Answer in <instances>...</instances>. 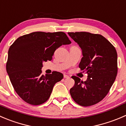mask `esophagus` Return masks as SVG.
Instances as JSON below:
<instances>
[{
	"instance_id": "obj_1",
	"label": "esophagus",
	"mask_w": 126,
	"mask_h": 126,
	"mask_svg": "<svg viewBox=\"0 0 126 126\" xmlns=\"http://www.w3.org/2000/svg\"><path fill=\"white\" fill-rule=\"evenodd\" d=\"M64 78H66V79H69V76L68 75H66V74H64Z\"/></svg>"
}]
</instances>
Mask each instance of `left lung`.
Masks as SVG:
<instances>
[{
	"instance_id": "1",
	"label": "left lung",
	"mask_w": 126,
	"mask_h": 126,
	"mask_svg": "<svg viewBox=\"0 0 126 126\" xmlns=\"http://www.w3.org/2000/svg\"><path fill=\"white\" fill-rule=\"evenodd\" d=\"M82 50L79 67L87 74L85 81L73 76L74 85L70 89L74 102L89 107L102 101L109 92L118 73L116 48L105 37L87 32H68Z\"/></svg>"
}]
</instances>
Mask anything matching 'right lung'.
<instances>
[{"instance_id": "obj_1", "label": "right lung", "mask_w": 126, "mask_h": 126, "mask_svg": "<svg viewBox=\"0 0 126 126\" xmlns=\"http://www.w3.org/2000/svg\"><path fill=\"white\" fill-rule=\"evenodd\" d=\"M71 43L63 32H34L20 36L13 42L8 50L6 69L22 100L32 105L47 101L54 85L63 75L53 71L44 76L42 63L52 60L55 51L61 46Z\"/></svg>"}]
</instances>
